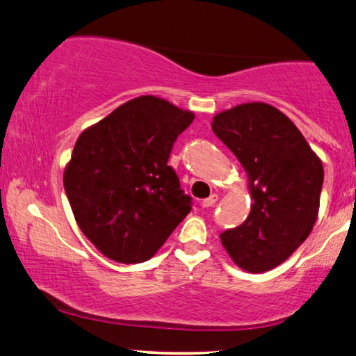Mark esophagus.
Returning <instances> with one entry per match:
<instances>
[{"mask_svg": "<svg viewBox=\"0 0 356 356\" xmlns=\"http://www.w3.org/2000/svg\"><path fill=\"white\" fill-rule=\"evenodd\" d=\"M218 202V195L216 193H213V195H209L208 198H204L203 202H202V207L203 208H209V207H213L214 203Z\"/></svg>", "mask_w": 356, "mask_h": 356, "instance_id": "esophagus-1", "label": "esophagus"}]
</instances>
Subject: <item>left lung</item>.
I'll use <instances>...</instances> for the list:
<instances>
[{
    "mask_svg": "<svg viewBox=\"0 0 356 356\" xmlns=\"http://www.w3.org/2000/svg\"><path fill=\"white\" fill-rule=\"evenodd\" d=\"M211 127L243 166L253 200L248 218L219 237L245 271H269L312 232L323 164L295 124L271 104H240L214 116Z\"/></svg>",
    "mask_w": 356,
    "mask_h": 356,
    "instance_id": "1",
    "label": "left lung"
}]
</instances>
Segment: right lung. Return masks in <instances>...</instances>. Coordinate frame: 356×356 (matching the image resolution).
<instances>
[{
    "mask_svg": "<svg viewBox=\"0 0 356 356\" xmlns=\"http://www.w3.org/2000/svg\"><path fill=\"white\" fill-rule=\"evenodd\" d=\"M193 121L156 97H138L80 134L64 190L82 232L104 257L143 263L192 209L168 166L174 142Z\"/></svg>",
    "mask_w": 356,
    "mask_h": 356,
    "instance_id": "obj_1",
    "label": "right lung"
}]
</instances>
